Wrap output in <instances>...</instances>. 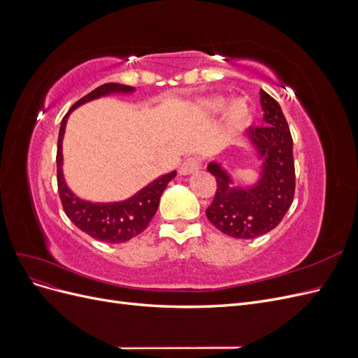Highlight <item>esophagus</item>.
<instances>
[{
    "label": "esophagus",
    "mask_w": 358,
    "mask_h": 358,
    "mask_svg": "<svg viewBox=\"0 0 358 358\" xmlns=\"http://www.w3.org/2000/svg\"><path fill=\"white\" fill-rule=\"evenodd\" d=\"M200 161L197 158H187L179 167L180 175H192V173L199 171Z\"/></svg>",
    "instance_id": "34e87169"
}]
</instances>
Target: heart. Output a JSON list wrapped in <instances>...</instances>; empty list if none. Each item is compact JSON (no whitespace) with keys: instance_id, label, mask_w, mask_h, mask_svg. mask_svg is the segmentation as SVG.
<instances>
[{"instance_id":"obj_1","label":"heart","mask_w":358,"mask_h":358,"mask_svg":"<svg viewBox=\"0 0 358 358\" xmlns=\"http://www.w3.org/2000/svg\"><path fill=\"white\" fill-rule=\"evenodd\" d=\"M221 100H204L200 103V109L203 113H216L222 109ZM225 122L231 128H243L249 119H251V110L243 99H233L224 106Z\"/></svg>"}]
</instances>
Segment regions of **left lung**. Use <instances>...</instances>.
I'll list each match as a JSON object with an SVG mask.
<instances>
[{"label":"left lung","mask_w":358,"mask_h":358,"mask_svg":"<svg viewBox=\"0 0 358 358\" xmlns=\"http://www.w3.org/2000/svg\"><path fill=\"white\" fill-rule=\"evenodd\" d=\"M259 103L266 125L251 127L246 131L248 142L263 161L255 185L234 187L221 164L210 162L208 166L216 179V194L206 216L221 233L236 239H254L273 230L294 199V158L287 119L279 103L263 90Z\"/></svg>","instance_id":"left-lung-1"}]
</instances>
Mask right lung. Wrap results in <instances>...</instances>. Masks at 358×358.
Wrapping results in <instances>:
<instances>
[{"label": "right lung", "instance_id": "add662e5", "mask_svg": "<svg viewBox=\"0 0 358 358\" xmlns=\"http://www.w3.org/2000/svg\"><path fill=\"white\" fill-rule=\"evenodd\" d=\"M133 86L121 83H104L95 88L88 95H85L78 103H74L70 112L61 121L58 136V152H57V179L58 191L64 212L70 221L96 241L107 243H122L138 236L146 230L150 220L157 213L161 194L164 192L167 183L176 176V171H170L152 180L145 188L136 192L133 197L124 201L113 203H92L74 196V192L67 187L62 175V138L66 133L69 115L78 109L79 106L91 100L100 99L110 94H131Z\"/></svg>", "mask_w": 358, "mask_h": 358}]
</instances>
